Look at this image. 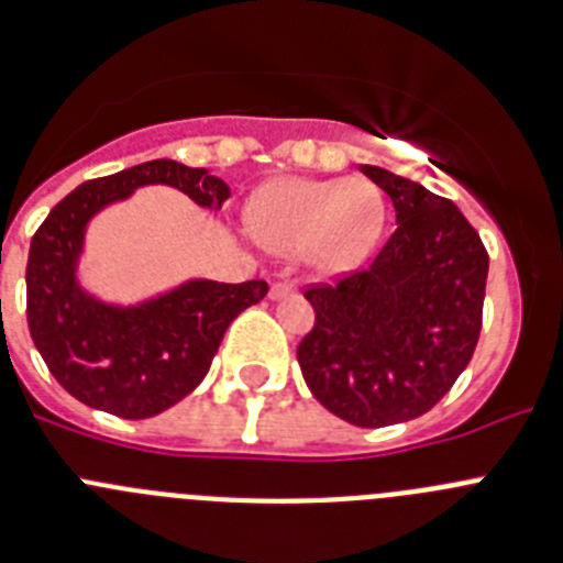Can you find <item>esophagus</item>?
Returning a JSON list of instances; mask_svg holds the SVG:
<instances>
[{"mask_svg":"<svg viewBox=\"0 0 563 563\" xmlns=\"http://www.w3.org/2000/svg\"><path fill=\"white\" fill-rule=\"evenodd\" d=\"M294 291H297V283H291V280H277V283H272V288H269L272 300H283V297H288V294H294Z\"/></svg>","mask_w":563,"mask_h":563,"instance_id":"34e87169","label":"esophagus"}]
</instances>
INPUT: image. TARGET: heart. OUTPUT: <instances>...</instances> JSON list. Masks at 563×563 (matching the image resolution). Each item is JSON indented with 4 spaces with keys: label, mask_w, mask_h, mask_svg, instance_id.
Instances as JSON below:
<instances>
[{
    "label": "heart",
    "mask_w": 563,
    "mask_h": 563,
    "mask_svg": "<svg viewBox=\"0 0 563 563\" xmlns=\"http://www.w3.org/2000/svg\"><path fill=\"white\" fill-rule=\"evenodd\" d=\"M384 224V199L364 179H280L252 199L250 227L275 252L306 250L325 272L353 269Z\"/></svg>",
    "instance_id": "heart-1"
}]
</instances>
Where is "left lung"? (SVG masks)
Here are the masks:
<instances>
[{
  "label": "left lung",
  "instance_id": "1",
  "mask_svg": "<svg viewBox=\"0 0 563 563\" xmlns=\"http://www.w3.org/2000/svg\"><path fill=\"white\" fill-rule=\"evenodd\" d=\"M362 170L393 199L395 230L364 269L306 288L317 319L297 362L322 407L382 429L429 412L471 362L488 252L457 205L384 168Z\"/></svg>",
  "mask_w": 563,
  "mask_h": 563
}]
</instances>
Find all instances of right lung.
<instances>
[{"instance_id": "right-lung-1", "label": "right lung", "mask_w": 563, "mask_h": 563, "mask_svg": "<svg viewBox=\"0 0 563 563\" xmlns=\"http://www.w3.org/2000/svg\"><path fill=\"white\" fill-rule=\"evenodd\" d=\"M143 185L179 187L221 210L230 187L205 168L154 159L84 181L49 210L30 241L27 325L55 382L80 404L118 418H154L194 393L227 325L266 297V280H190L136 308L103 306L75 283L86 221Z\"/></svg>"}]
</instances>
